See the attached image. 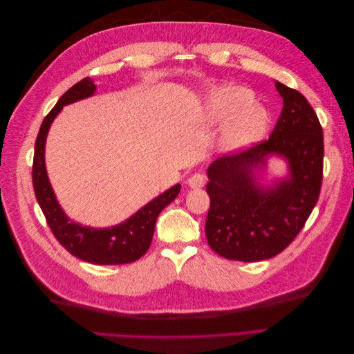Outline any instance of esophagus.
I'll return each mask as SVG.
<instances>
[{"label":"esophagus","mask_w":354,"mask_h":354,"mask_svg":"<svg viewBox=\"0 0 354 354\" xmlns=\"http://www.w3.org/2000/svg\"><path fill=\"white\" fill-rule=\"evenodd\" d=\"M205 183H207V177L203 176V174H201V173L192 174V176L187 178V185H189L190 187H194V189L203 187V186H205Z\"/></svg>","instance_id":"34e87169"}]
</instances>
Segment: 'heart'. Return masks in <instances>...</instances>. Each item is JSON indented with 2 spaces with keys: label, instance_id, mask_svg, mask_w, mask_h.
Listing matches in <instances>:
<instances>
[{
  "label": "heart",
  "instance_id": "b5f03b06",
  "mask_svg": "<svg viewBox=\"0 0 354 354\" xmlns=\"http://www.w3.org/2000/svg\"><path fill=\"white\" fill-rule=\"evenodd\" d=\"M252 103V91L243 87L232 85L209 93L207 116L212 122H227L220 142L224 151H241L264 137L269 127V113Z\"/></svg>",
  "mask_w": 354,
  "mask_h": 354
}]
</instances>
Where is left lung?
I'll use <instances>...</instances> for the list:
<instances>
[{
    "mask_svg": "<svg viewBox=\"0 0 354 354\" xmlns=\"http://www.w3.org/2000/svg\"><path fill=\"white\" fill-rule=\"evenodd\" d=\"M283 108L269 140L214 160L208 167L211 248L234 261H261L282 252L312 214L324 177V131L304 95L276 81ZM274 154L288 176L264 188L254 173Z\"/></svg>",
    "mask_w": 354,
    "mask_h": 354,
    "instance_id": "1",
    "label": "left lung"
}]
</instances>
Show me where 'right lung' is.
I'll return each instance as SVG.
<instances>
[{
  "instance_id": "1",
  "label": "right lung",
  "mask_w": 354,
  "mask_h": 354,
  "mask_svg": "<svg viewBox=\"0 0 354 354\" xmlns=\"http://www.w3.org/2000/svg\"><path fill=\"white\" fill-rule=\"evenodd\" d=\"M95 91L91 78H84L62 95L55 108L44 118L35 142L32 183L39 207L44 212L48 226L63 248L80 260L91 264H128L140 259L151 246L155 224L159 212L173 202L180 185L165 190L155 199L138 209L134 216L121 224L106 229H94L71 221L59 205L50 185L46 169V140L51 122L63 109V106L87 99Z\"/></svg>"
}]
</instances>
